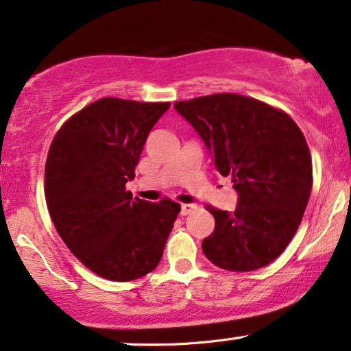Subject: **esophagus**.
Returning a JSON list of instances; mask_svg holds the SVG:
<instances>
[{
  "instance_id": "34e87169",
  "label": "esophagus",
  "mask_w": 351,
  "mask_h": 351,
  "mask_svg": "<svg viewBox=\"0 0 351 351\" xmlns=\"http://www.w3.org/2000/svg\"><path fill=\"white\" fill-rule=\"evenodd\" d=\"M195 208H197V205H195V204H183V205H181V215L186 217V215L193 213Z\"/></svg>"
}]
</instances>
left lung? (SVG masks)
Here are the masks:
<instances>
[{
	"label": "left lung",
	"instance_id": "1",
	"mask_svg": "<svg viewBox=\"0 0 351 351\" xmlns=\"http://www.w3.org/2000/svg\"><path fill=\"white\" fill-rule=\"evenodd\" d=\"M237 191L234 212L207 207L215 230L202 241L213 265L263 268L286 250L300 226L313 186L306 139L286 112L252 97L219 93L175 102Z\"/></svg>",
	"mask_w": 351,
	"mask_h": 351
}]
</instances>
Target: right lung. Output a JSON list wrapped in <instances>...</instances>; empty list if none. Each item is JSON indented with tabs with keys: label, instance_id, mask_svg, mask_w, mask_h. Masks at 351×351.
Returning <instances> with one entry per match:
<instances>
[{
	"label": "right lung",
	"instance_id": "right-lung-1",
	"mask_svg": "<svg viewBox=\"0 0 351 351\" xmlns=\"http://www.w3.org/2000/svg\"><path fill=\"white\" fill-rule=\"evenodd\" d=\"M170 102L102 97L70 117L51 143L45 195L70 252L101 278L146 276L163 255L180 204H151L125 189L144 143Z\"/></svg>",
	"mask_w": 351,
	"mask_h": 351
}]
</instances>
